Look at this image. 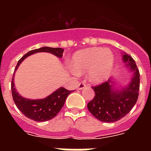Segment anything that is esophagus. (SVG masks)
Returning a JSON list of instances; mask_svg holds the SVG:
<instances>
[{
	"instance_id": "1",
	"label": "esophagus",
	"mask_w": 151,
	"mask_h": 151,
	"mask_svg": "<svg viewBox=\"0 0 151 151\" xmlns=\"http://www.w3.org/2000/svg\"><path fill=\"white\" fill-rule=\"evenodd\" d=\"M87 85H85V82H81L78 84V88L79 90L81 89H83V88H85V87H86Z\"/></svg>"
}]
</instances>
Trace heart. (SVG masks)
<instances>
[{
	"mask_svg": "<svg viewBox=\"0 0 151 151\" xmlns=\"http://www.w3.org/2000/svg\"><path fill=\"white\" fill-rule=\"evenodd\" d=\"M114 63V57L110 50L92 48L77 52L71 60V66L78 73L89 72V80L101 83L110 76Z\"/></svg>",
	"mask_w": 151,
	"mask_h": 151,
	"instance_id": "1",
	"label": "heart"
}]
</instances>
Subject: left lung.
Masks as SVG:
<instances>
[{"label":"left lung","mask_w":151,"mask_h":151,"mask_svg":"<svg viewBox=\"0 0 151 151\" xmlns=\"http://www.w3.org/2000/svg\"><path fill=\"white\" fill-rule=\"evenodd\" d=\"M123 60L133 73L127 87L114 90L112 78L96 86H92L94 98L88 103V109L96 118L103 122H115L122 119L130 110L138 99L139 92V71L135 60L129 54L123 55Z\"/></svg>","instance_id":"obj_1"}]
</instances>
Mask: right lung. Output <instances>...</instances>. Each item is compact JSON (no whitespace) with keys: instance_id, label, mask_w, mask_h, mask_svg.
Returning <instances> with one entry per match:
<instances>
[{"instance_id":"1","label":"right lung","mask_w":151,"mask_h":151,"mask_svg":"<svg viewBox=\"0 0 151 151\" xmlns=\"http://www.w3.org/2000/svg\"><path fill=\"white\" fill-rule=\"evenodd\" d=\"M63 49L61 48H50V47H42L41 48L29 51L19 60L17 65L15 66V71L19 67V64L30 55L37 53V52H50L52 54L55 55V56L61 58L63 56ZM11 88H12L13 100L15 102L18 109L26 117L29 119L34 120L35 122H46L55 117L63 106L68 95L72 92V91L61 87L50 96L46 97L45 99L34 100V99H25L19 96V94L15 88L14 78H12V80Z\"/></svg>"}]
</instances>
